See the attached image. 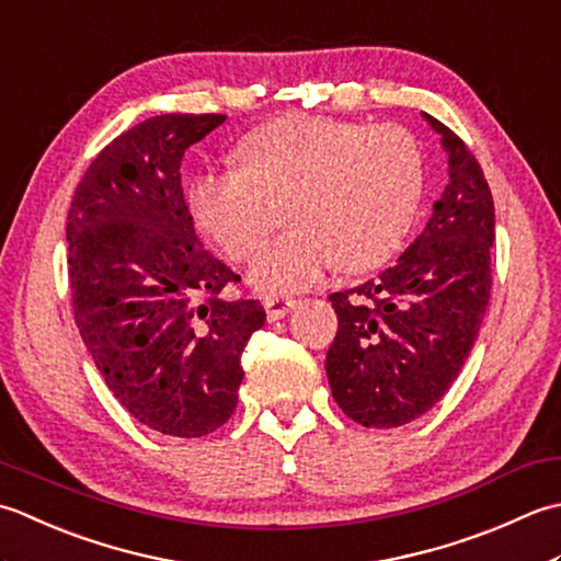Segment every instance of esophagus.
Here are the masks:
<instances>
[{"mask_svg":"<svg viewBox=\"0 0 561 561\" xmlns=\"http://www.w3.org/2000/svg\"><path fill=\"white\" fill-rule=\"evenodd\" d=\"M295 305H297V300H293V297H283V295H266L264 297V307H266V314L271 322L283 319Z\"/></svg>","mask_w":561,"mask_h":561,"instance_id":"obj_1","label":"esophagus"}]
</instances>
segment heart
Masks as SVG:
<instances>
[{"mask_svg": "<svg viewBox=\"0 0 561 561\" xmlns=\"http://www.w3.org/2000/svg\"><path fill=\"white\" fill-rule=\"evenodd\" d=\"M239 164L205 171L191 186L203 230L232 259L254 256L288 205L293 230L261 251L249 283L295 293L339 264L380 266L419 210L424 164L414 137L397 125L283 116L239 145Z\"/></svg>", "mask_w": 561, "mask_h": 561, "instance_id": "b5f03b06", "label": "heart"}]
</instances>
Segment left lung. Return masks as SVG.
Instances as JSON below:
<instances>
[{"label":"left lung","instance_id":"obj_1","mask_svg":"<svg viewBox=\"0 0 561 561\" xmlns=\"http://www.w3.org/2000/svg\"><path fill=\"white\" fill-rule=\"evenodd\" d=\"M448 186L392 268L329 295L339 317L327 377L341 411L368 428L426 414L470 356L491 293L494 198L474 154L428 113Z\"/></svg>","mask_w":561,"mask_h":561}]
</instances>
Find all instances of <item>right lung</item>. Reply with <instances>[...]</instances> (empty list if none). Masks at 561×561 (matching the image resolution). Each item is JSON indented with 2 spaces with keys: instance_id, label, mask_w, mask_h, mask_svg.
<instances>
[{
  "instance_id": "add662e5",
  "label": "right lung",
  "mask_w": 561,
  "mask_h": 561,
  "mask_svg": "<svg viewBox=\"0 0 561 561\" xmlns=\"http://www.w3.org/2000/svg\"><path fill=\"white\" fill-rule=\"evenodd\" d=\"M225 116L162 113L91 162L67 215L75 322L108 390L164 436L227 424L244 380L242 351L266 322L259 300L193 230L181 157Z\"/></svg>"
}]
</instances>
